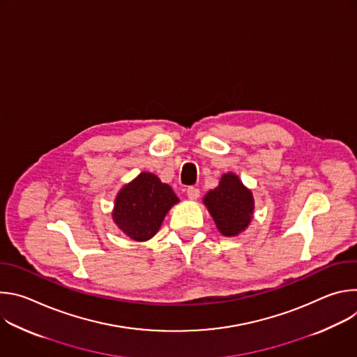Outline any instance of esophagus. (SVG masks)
<instances>
[{
    "label": "esophagus",
    "instance_id": "34e87169",
    "mask_svg": "<svg viewBox=\"0 0 357 357\" xmlns=\"http://www.w3.org/2000/svg\"><path fill=\"white\" fill-rule=\"evenodd\" d=\"M186 195H188V197H189L190 200H197V199H199V196H200V190H199L197 188L190 186V188H188Z\"/></svg>",
    "mask_w": 357,
    "mask_h": 357
}]
</instances>
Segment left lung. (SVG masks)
<instances>
[{
	"label": "left lung",
	"instance_id": "8db88e82",
	"mask_svg": "<svg viewBox=\"0 0 357 357\" xmlns=\"http://www.w3.org/2000/svg\"><path fill=\"white\" fill-rule=\"evenodd\" d=\"M203 205L211 213L219 233L234 237L243 233L254 216V196L238 175L223 174L219 185L203 197Z\"/></svg>",
	"mask_w": 357,
	"mask_h": 357
}]
</instances>
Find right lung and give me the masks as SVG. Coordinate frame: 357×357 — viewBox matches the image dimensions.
Returning <instances> with one entry per match:
<instances>
[{"mask_svg": "<svg viewBox=\"0 0 357 357\" xmlns=\"http://www.w3.org/2000/svg\"><path fill=\"white\" fill-rule=\"evenodd\" d=\"M178 196L168 183L151 172H141L126 183L114 199L112 212L116 226L134 241L154 237Z\"/></svg>", "mask_w": 357, "mask_h": 357, "instance_id": "right-lung-1", "label": "right lung"}]
</instances>
